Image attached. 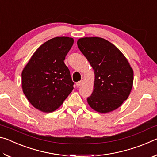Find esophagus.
Instances as JSON below:
<instances>
[{"label":"esophagus","instance_id":"esophagus-1","mask_svg":"<svg viewBox=\"0 0 157 157\" xmlns=\"http://www.w3.org/2000/svg\"><path fill=\"white\" fill-rule=\"evenodd\" d=\"M83 83H84V81H83V80H80V81H79L78 82H77V83H76V86H78V87H79V86H82V85L83 84Z\"/></svg>","mask_w":157,"mask_h":157}]
</instances>
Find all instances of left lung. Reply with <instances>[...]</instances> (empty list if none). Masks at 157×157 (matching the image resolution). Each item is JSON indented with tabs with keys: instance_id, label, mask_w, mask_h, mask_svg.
<instances>
[{
	"instance_id": "obj_1",
	"label": "left lung",
	"mask_w": 157,
	"mask_h": 157,
	"mask_svg": "<svg viewBox=\"0 0 157 157\" xmlns=\"http://www.w3.org/2000/svg\"><path fill=\"white\" fill-rule=\"evenodd\" d=\"M77 44L94 71L89 105L101 113L116 110L128 98L133 86L134 71L128 60L116 46L100 37H83Z\"/></svg>"
}]
</instances>
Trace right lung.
<instances>
[{
	"instance_id": "1",
	"label": "right lung",
	"mask_w": 157,
	"mask_h": 157,
	"mask_svg": "<svg viewBox=\"0 0 157 157\" xmlns=\"http://www.w3.org/2000/svg\"><path fill=\"white\" fill-rule=\"evenodd\" d=\"M73 42L68 36L50 39L36 49L23 68V94L42 112L57 110L73 91L74 83L63 61Z\"/></svg>"
}]
</instances>
